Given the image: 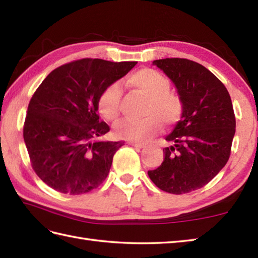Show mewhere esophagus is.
Returning a JSON list of instances; mask_svg holds the SVG:
<instances>
[{"label":"esophagus","instance_id":"1","mask_svg":"<svg viewBox=\"0 0 258 258\" xmlns=\"http://www.w3.org/2000/svg\"><path fill=\"white\" fill-rule=\"evenodd\" d=\"M128 145H131V146H134V147H136V149H143V147L145 146L144 144H142V143H136V142H132V141H130V142H128Z\"/></svg>","mask_w":258,"mask_h":258}]
</instances>
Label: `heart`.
Returning <instances> with one entry per match:
<instances>
[{
  "label": "heart",
  "mask_w": 258,
  "mask_h": 258,
  "mask_svg": "<svg viewBox=\"0 0 258 258\" xmlns=\"http://www.w3.org/2000/svg\"><path fill=\"white\" fill-rule=\"evenodd\" d=\"M126 85L147 96L142 119L126 118L115 127L120 139L132 142H145L160 133L163 123L173 125L182 117L184 104L176 92L169 90V81L162 73L152 69H141L130 74ZM122 91L118 84L107 85L97 98V108L108 122H115L119 115Z\"/></svg>",
  "instance_id": "1"
}]
</instances>
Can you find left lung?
Segmentation results:
<instances>
[{
    "mask_svg": "<svg viewBox=\"0 0 258 258\" xmlns=\"http://www.w3.org/2000/svg\"><path fill=\"white\" fill-rule=\"evenodd\" d=\"M173 81L184 111L173 132L164 161L149 171L158 188L185 194L202 188L220 173L231 155L236 120L225 85L211 71L187 58L153 62Z\"/></svg>",
    "mask_w": 258,
    "mask_h": 258,
    "instance_id": "left-lung-1",
    "label": "left lung"
}]
</instances>
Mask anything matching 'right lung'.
Wrapping results in <instances>:
<instances>
[{
	"label": "right lung",
	"instance_id": "right-lung-1",
	"mask_svg": "<svg viewBox=\"0 0 258 258\" xmlns=\"http://www.w3.org/2000/svg\"><path fill=\"white\" fill-rule=\"evenodd\" d=\"M138 62L82 58L53 70L33 94L23 138L32 168L51 188L80 195L97 188L123 141H96L109 131L97 113L101 92Z\"/></svg>",
	"mask_w": 258,
	"mask_h": 258
}]
</instances>
